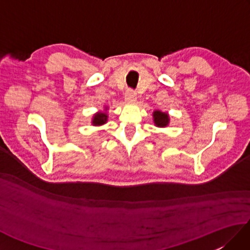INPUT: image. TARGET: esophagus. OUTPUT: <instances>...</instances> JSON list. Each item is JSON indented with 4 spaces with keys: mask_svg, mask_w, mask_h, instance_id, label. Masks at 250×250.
I'll return each instance as SVG.
<instances>
[{
    "mask_svg": "<svg viewBox=\"0 0 250 250\" xmlns=\"http://www.w3.org/2000/svg\"><path fill=\"white\" fill-rule=\"evenodd\" d=\"M125 100L126 101V102H134V101L136 100V93L135 91H133V90H128V91L125 92Z\"/></svg>",
    "mask_w": 250,
    "mask_h": 250,
    "instance_id": "esophagus-1",
    "label": "esophagus"
}]
</instances>
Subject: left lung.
Segmentation results:
<instances>
[{"label":"left lung","instance_id":"8db88e82","mask_svg":"<svg viewBox=\"0 0 250 250\" xmlns=\"http://www.w3.org/2000/svg\"><path fill=\"white\" fill-rule=\"evenodd\" d=\"M153 117V122L157 126H160V128H164L167 126L169 122V117L167 113H163L160 110H155L152 114Z\"/></svg>","mask_w":250,"mask_h":250}]
</instances>
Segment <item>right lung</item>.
I'll use <instances>...</instances> for the list:
<instances>
[{
    "label": "right lung",
    "mask_w": 250,
    "mask_h": 250,
    "mask_svg": "<svg viewBox=\"0 0 250 250\" xmlns=\"http://www.w3.org/2000/svg\"><path fill=\"white\" fill-rule=\"evenodd\" d=\"M105 110H107V107H105ZM108 116L104 111H99V113L94 114L92 118V125H102L107 122Z\"/></svg>",
    "instance_id": "obj_1"
}]
</instances>
